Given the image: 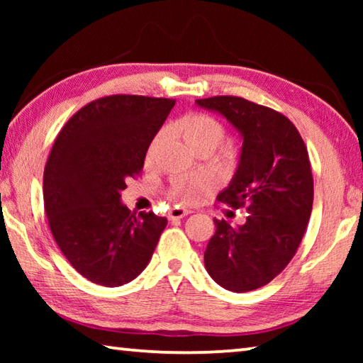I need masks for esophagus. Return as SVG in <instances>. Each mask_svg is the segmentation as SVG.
<instances>
[{
    "label": "esophagus",
    "mask_w": 363,
    "mask_h": 363,
    "mask_svg": "<svg viewBox=\"0 0 363 363\" xmlns=\"http://www.w3.org/2000/svg\"><path fill=\"white\" fill-rule=\"evenodd\" d=\"M187 214H190V210H186V208H173V210L169 211L168 218L171 220H174V219H181L184 216H187Z\"/></svg>",
    "instance_id": "34e87169"
}]
</instances>
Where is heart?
Wrapping results in <instances>:
<instances>
[{
  "label": "heart",
  "instance_id": "1",
  "mask_svg": "<svg viewBox=\"0 0 363 363\" xmlns=\"http://www.w3.org/2000/svg\"><path fill=\"white\" fill-rule=\"evenodd\" d=\"M173 131L179 134L184 143H186L194 152L201 149L216 150L225 138V128L223 123L214 118L211 115L192 112L181 116L179 120L173 123ZM163 140V131L157 133L152 138L147 147L145 157L152 160L155 157L160 144ZM205 186L200 181H177L169 189L171 199L179 201V203H195L203 194Z\"/></svg>",
  "mask_w": 363,
  "mask_h": 363
}]
</instances>
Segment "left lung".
I'll return each instance as SVG.
<instances>
[{"label": "left lung", "instance_id": "1", "mask_svg": "<svg viewBox=\"0 0 363 363\" xmlns=\"http://www.w3.org/2000/svg\"><path fill=\"white\" fill-rule=\"evenodd\" d=\"M196 104L224 115L242 134L237 173L216 200L248 211L238 227L214 219L205 267L225 290H256L288 266L304 237L314 201L309 153L296 126L277 110L237 96Z\"/></svg>", "mask_w": 363, "mask_h": 363}]
</instances>
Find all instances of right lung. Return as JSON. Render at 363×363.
Wrapping results in <instances>:
<instances>
[{"mask_svg":"<svg viewBox=\"0 0 363 363\" xmlns=\"http://www.w3.org/2000/svg\"><path fill=\"white\" fill-rule=\"evenodd\" d=\"M174 99L113 94L86 104L65 123L49 153L43 196L59 250L77 272L102 286L143 272L167 227L152 211L121 205L128 177L144 168L147 147Z\"/></svg>","mask_w":363,"mask_h":363,"instance_id":"obj_1","label":"right lung"}]
</instances>
